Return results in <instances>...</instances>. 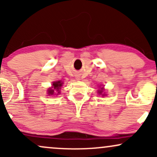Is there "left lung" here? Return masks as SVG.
<instances>
[{
  "instance_id": "obj_1",
  "label": "left lung",
  "mask_w": 157,
  "mask_h": 157,
  "mask_svg": "<svg viewBox=\"0 0 157 157\" xmlns=\"http://www.w3.org/2000/svg\"><path fill=\"white\" fill-rule=\"evenodd\" d=\"M101 89L102 90H100V91H98V93L100 94H101V93L102 92V89H103V88H101Z\"/></svg>"
}]
</instances>
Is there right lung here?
<instances>
[{
	"label": "right lung",
	"instance_id": "right-lung-1",
	"mask_svg": "<svg viewBox=\"0 0 157 157\" xmlns=\"http://www.w3.org/2000/svg\"><path fill=\"white\" fill-rule=\"evenodd\" d=\"M63 82H61L60 81H57V82H54L52 84V89H48V94H54L55 91H57V94H60V87L62 86Z\"/></svg>",
	"mask_w": 157,
	"mask_h": 157
}]
</instances>
